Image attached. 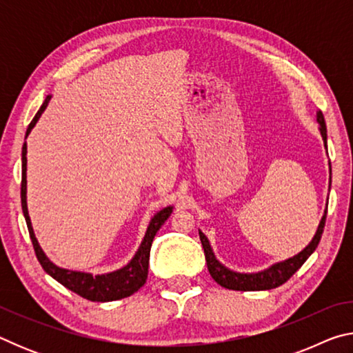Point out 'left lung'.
<instances>
[{
	"label": "left lung",
	"instance_id": "8db88e82",
	"mask_svg": "<svg viewBox=\"0 0 353 353\" xmlns=\"http://www.w3.org/2000/svg\"><path fill=\"white\" fill-rule=\"evenodd\" d=\"M316 121H318V124H319V132L322 137V141H324V146L327 149V126H325L324 115H322L321 110L316 112ZM328 171H330V183H332L330 163H328ZM328 188H330V185H328ZM325 218H327V207L324 210V214H322V218L319 221L318 229H316V234L312 238V241L308 243L307 248H303V250H301L297 255L291 256V259L274 263V265H271L270 268H266V270L259 271V272H238V271L230 270V268L224 266L223 263L216 259V255H214L208 238L199 230V238H201L202 248H204L208 272H210V276L213 277L214 282L221 286H224V288H227V290L265 291V290L277 288V286L283 285L286 280H288L292 274H294L299 268H301L303 263L307 261V259L314 252L316 248H318L321 236H322V232H324Z\"/></svg>",
	"mask_w": 353,
	"mask_h": 353
}]
</instances>
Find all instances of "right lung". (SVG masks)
I'll use <instances>...</instances> for the list:
<instances>
[{
    "mask_svg": "<svg viewBox=\"0 0 353 353\" xmlns=\"http://www.w3.org/2000/svg\"><path fill=\"white\" fill-rule=\"evenodd\" d=\"M50 99H51V94H48L39 112L35 113L31 124L28 126L26 137L31 134V130L34 129L35 124H37L41 113L45 112L48 104H50ZM26 154H28V146L25 141V145H23V149H21V208H23V214H25L29 236H31L35 255H37V260L40 261V265L45 270V272L50 274V276L54 280H57L59 283H62L65 288L71 290L73 292H76V294H79L83 299H88V301L92 302L119 301V299L129 297L130 294H134V292L139 291L141 286L146 283V279H148L149 252H151L154 236L159 232L160 227L163 225L165 221L170 218V214L172 213V210H174V207L168 205L154 214L151 221H149L146 234L143 236L140 248L137 249L132 260H130L126 266L119 268L117 271L105 272V274H92V272H83V271L65 270V268L54 265V263L48 259L46 254L43 252V249L40 248L37 238H35L31 218H29V212H28V202H26V185H28Z\"/></svg>",
    "mask_w": 353,
    "mask_h": 353,
    "instance_id": "1",
    "label": "right lung"
}]
</instances>
